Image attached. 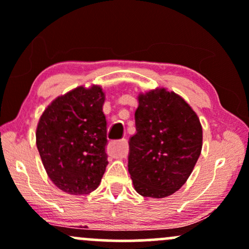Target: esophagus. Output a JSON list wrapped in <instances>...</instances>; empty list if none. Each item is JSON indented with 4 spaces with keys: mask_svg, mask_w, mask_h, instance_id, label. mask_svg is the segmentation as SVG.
I'll list each match as a JSON object with an SVG mask.
<instances>
[{
    "mask_svg": "<svg viewBox=\"0 0 249 249\" xmlns=\"http://www.w3.org/2000/svg\"><path fill=\"white\" fill-rule=\"evenodd\" d=\"M111 153L115 154L116 157H125L128 151V144L126 139H121V141L111 142H110Z\"/></svg>",
    "mask_w": 249,
    "mask_h": 249,
    "instance_id": "obj_1",
    "label": "esophagus"
}]
</instances>
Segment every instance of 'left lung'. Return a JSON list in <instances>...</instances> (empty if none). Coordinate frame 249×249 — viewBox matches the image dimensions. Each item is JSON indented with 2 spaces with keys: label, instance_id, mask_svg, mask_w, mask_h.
<instances>
[{
  "label": "left lung",
  "instance_id": "left-lung-1",
  "mask_svg": "<svg viewBox=\"0 0 249 249\" xmlns=\"http://www.w3.org/2000/svg\"><path fill=\"white\" fill-rule=\"evenodd\" d=\"M137 132L128 139L127 167L134 190L164 198L186 182L202 147V128L181 97L165 89L139 96Z\"/></svg>",
  "mask_w": 249,
  "mask_h": 249
}]
</instances>
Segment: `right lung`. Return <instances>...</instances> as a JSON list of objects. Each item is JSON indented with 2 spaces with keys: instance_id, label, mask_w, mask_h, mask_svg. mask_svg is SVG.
<instances>
[{
  "instance_id": "1",
  "label": "right lung",
  "mask_w": 249,
  "mask_h": 249,
  "mask_svg": "<svg viewBox=\"0 0 249 249\" xmlns=\"http://www.w3.org/2000/svg\"><path fill=\"white\" fill-rule=\"evenodd\" d=\"M104 99L99 87H79L55 99L39 119L42 162L53 184L69 194L95 191L108 164Z\"/></svg>"
}]
</instances>
